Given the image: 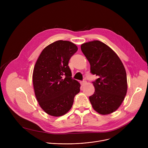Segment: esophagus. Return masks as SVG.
<instances>
[{
    "label": "esophagus",
    "mask_w": 148,
    "mask_h": 148,
    "mask_svg": "<svg viewBox=\"0 0 148 148\" xmlns=\"http://www.w3.org/2000/svg\"><path fill=\"white\" fill-rule=\"evenodd\" d=\"M87 84V81L86 80H83L82 82H81V85L82 86H84V85H86V84Z\"/></svg>",
    "instance_id": "obj_1"
}]
</instances>
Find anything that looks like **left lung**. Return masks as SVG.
I'll use <instances>...</instances> for the list:
<instances>
[{"instance_id":"1","label":"left lung","mask_w":148,"mask_h":148,"mask_svg":"<svg viewBox=\"0 0 148 148\" xmlns=\"http://www.w3.org/2000/svg\"><path fill=\"white\" fill-rule=\"evenodd\" d=\"M90 64V73L98 77L92 81L95 92L89 97L95 111L107 115L115 111L127 92V78L124 66L117 54L98 40L81 46Z\"/></svg>"}]
</instances>
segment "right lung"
<instances>
[{"mask_svg":"<svg viewBox=\"0 0 148 148\" xmlns=\"http://www.w3.org/2000/svg\"><path fill=\"white\" fill-rule=\"evenodd\" d=\"M77 50L70 41H56L42 51L36 62L33 73L35 95L41 108L50 115L66 114L80 91V84L72 78L69 66Z\"/></svg>","mask_w":148,"mask_h":148,"instance_id":"obj_1","label":"right lung"}]
</instances>
